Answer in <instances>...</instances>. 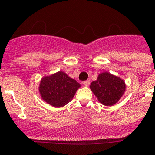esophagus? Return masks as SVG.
I'll list each match as a JSON object with an SVG mask.
<instances>
[{"label": "esophagus", "mask_w": 155, "mask_h": 155, "mask_svg": "<svg viewBox=\"0 0 155 155\" xmlns=\"http://www.w3.org/2000/svg\"><path fill=\"white\" fill-rule=\"evenodd\" d=\"M83 84H84V85L85 87H87L89 86V84H90V81H89V80H86V81L83 82Z\"/></svg>", "instance_id": "1"}]
</instances>
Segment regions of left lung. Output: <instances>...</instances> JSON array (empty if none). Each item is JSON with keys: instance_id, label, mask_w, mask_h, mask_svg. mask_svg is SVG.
Segmentation results:
<instances>
[{"instance_id": "1", "label": "left lung", "mask_w": 155, "mask_h": 155, "mask_svg": "<svg viewBox=\"0 0 155 155\" xmlns=\"http://www.w3.org/2000/svg\"><path fill=\"white\" fill-rule=\"evenodd\" d=\"M91 90L102 104L113 106L121 99L126 91L124 80L109 72H102L90 85Z\"/></svg>"}]
</instances>
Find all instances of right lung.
<instances>
[{
    "label": "right lung",
    "instance_id": "right-lung-1",
    "mask_svg": "<svg viewBox=\"0 0 155 155\" xmlns=\"http://www.w3.org/2000/svg\"><path fill=\"white\" fill-rule=\"evenodd\" d=\"M80 87V84L76 80L60 71L42 78L39 91L46 103L55 107H61L71 101Z\"/></svg>",
    "mask_w": 155,
    "mask_h": 155
}]
</instances>
